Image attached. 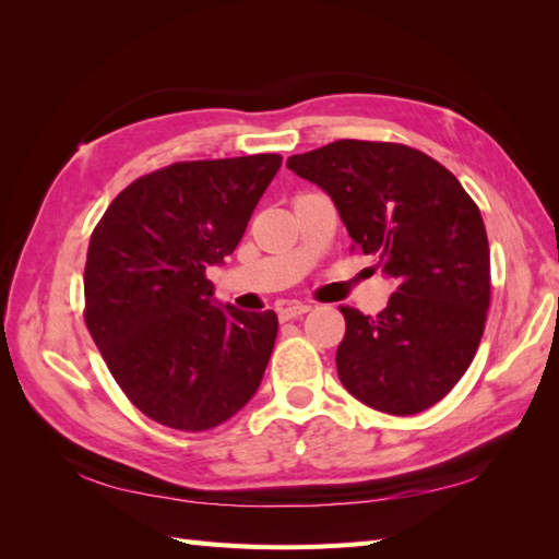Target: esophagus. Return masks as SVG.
Listing matches in <instances>:
<instances>
[{
	"instance_id": "1",
	"label": "esophagus",
	"mask_w": 559,
	"mask_h": 559,
	"mask_svg": "<svg viewBox=\"0 0 559 559\" xmlns=\"http://www.w3.org/2000/svg\"><path fill=\"white\" fill-rule=\"evenodd\" d=\"M305 312H310V305H302V302H286L278 307V319L281 322H290L295 317H302Z\"/></svg>"
}]
</instances>
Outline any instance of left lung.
Returning <instances> with one entry per match:
<instances>
[{
  "instance_id": "1",
  "label": "left lung",
  "mask_w": 559,
  "mask_h": 559,
  "mask_svg": "<svg viewBox=\"0 0 559 559\" xmlns=\"http://www.w3.org/2000/svg\"><path fill=\"white\" fill-rule=\"evenodd\" d=\"M334 201L350 240L396 283L379 314L343 307L338 379L365 406L413 415L468 370L490 305V247L466 189L425 153L343 139L288 158Z\"/></svg>"
}]
</instances>
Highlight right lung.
Instances as JSON below:
<instances>
[{
	"mask_svg": "<svg viewBox=\"0 0 559 559\" xmlns=\"http://www.w3.org/2000/svg\"><path fill=\"white\" fill-rule=\"evenodd\" d=\"M278 153L175 163L122 189L91 235L86 326L115 382L151 420L216 427L257 394L278 334L273 310L213 298Z\"/></svg>",
	"mask_w": 559,
	"mask_h": 559,
	"instance_id": "1",
	"label": "right lung"
}]
</instances>
